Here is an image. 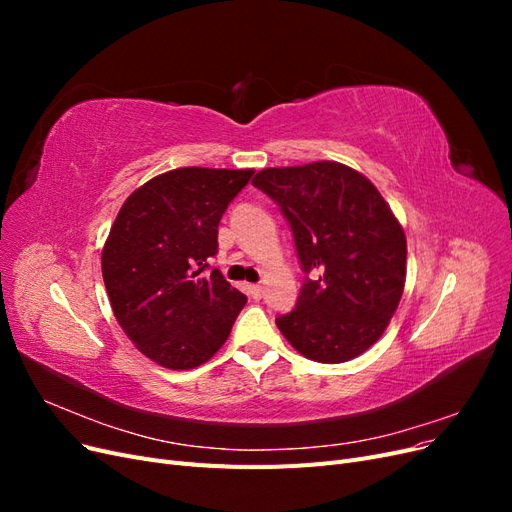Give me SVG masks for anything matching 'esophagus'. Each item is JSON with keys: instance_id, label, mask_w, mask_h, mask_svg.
I'll list each match as a JSON object with an SVG mask.
<instances>
[{"instance_id": "obj_1", "label": "esophagus", "mask_w": 512, "mask_h": 512, "mask_svg": "<svg viewBox=\"0 0 512 512\" xmlns=\"http://www.w3.org/2000/svg\"><path fill=\"white\" fill-rule=\"evenodd\" d=\"M247 292H250L254 299H260L262 297V286L260 284H250V286H247Z\"/></svg>"}]
</instances>
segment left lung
Segmentation results:
<instances>
[{
	"label": "left lung",
	"instance_id": "obj_1",
	"mask_svg": "<svg viewBox=\"0 0 512 512\" xmlns=\"http://www.w3.org/2000/svg\"><path fill=\"white\" fill-rule=\"evenodd\" d=\"M280 205L305 277L275 318L294 350L346 363L389 327L406 284V235L376 185L339 162L265 168L252 181Z\"/></svg>",
	"mask_w": 512,
	"mask_h": 512
}]
</instances>
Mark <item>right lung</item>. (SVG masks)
Returning a JSON list of instances; mask_svg holds the SVG:
<instances>
[{
  "instance_id": "1",
  "label": "right lung",
  "mask_w": 512,
  "mask_h": 512,
  "mask_svg": "<svg viewBox=\"0 0 512 512\" xmlns=\"http://www.w3.org/2000/svg\"><path fill=\"white\" fill-rule=\"evenodd\" d=\"M252 175V168H175L119 209L102 250V277L121 329L153 363H207L247 303L218 269H207L222 215Z\"/></svg>"
}]
</instances>
